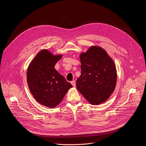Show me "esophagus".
I'll return each mask as SVG.
<instances>
[{"label": "esophagus", "mask_w": 146, "mask_h": 146, "mask_svg": "<svg viewBox=\"0 0 146 146\" xmlns=\"http://www.w3.org/2000/svg\"><path fill=\"white\" fill-rule=\"evenodd\" d=\"M71 84H72V86L75 87H76V81L75 80H73L72 81H71Z\"/></svg>", "instance_id": "1"}]
</instances>
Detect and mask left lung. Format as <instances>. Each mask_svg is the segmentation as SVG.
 Segmentation results:
<instances>
[{"instance_id": "1", "label": "left lung", "mask_w": 146, "mask_h": 146, "mask_svg": "<svg viewBox=\"0 0 146 146\" xmlns=\"http://www.w3.org/2000/svg\"><path fill=\"white\" fill-rule=\"evenodd\" d=\"M81 73L76 81L78 91L93 105L106 102L117 83L114 62L103 48L91 46L80 55Z\"/></svg>"}]
</instances>
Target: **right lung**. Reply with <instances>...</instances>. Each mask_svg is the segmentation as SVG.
Instances as JSON below:
<instances>
[{
	"instance_id": "right-lung-1",
	"label": "right lung",
	"mask_w": 146,
	"mask_h": 146,
	"mask_svg": "<svg viewBox=\"0 0 146 146\" xmlns=\"http://www.w3.org/2000/svg\"><path fill=\"white\" fill-rule=\"evenodd\" d=\"M62 56L54 55L46 49L41 50L27 70V82L33 96L41 105L51 109L57 106L73 87L54 68Z\"/></svg>"
}]
</instances>
